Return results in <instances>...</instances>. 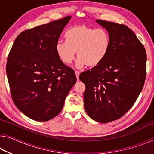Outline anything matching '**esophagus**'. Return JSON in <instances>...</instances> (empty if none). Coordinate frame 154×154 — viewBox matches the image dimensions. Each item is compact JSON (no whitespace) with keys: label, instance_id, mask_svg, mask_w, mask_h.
<instances>
[{"label":"esophagus","instance_id":"obj_1","mask_svg":"<svg viewBox=\"0 0 154 154\" xmlns=\"http://www.w3.org/2000/svg\"><path fill=\"white\" fill-rule=\"evenodd\" d=\"M75 75H76V77H77V80H78V79H79V76L80 72H79V71H75Z\"/></svg>","mask_w":154,"mask_h":154}]
</instances>
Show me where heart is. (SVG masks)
I'll use <instances>...</instances> for the list:
<instances>
[{
	"instance_id": "b5f03b06",
	"label": "heart",
	"mask_w": 154,
	"mask_h": 154,
	"mask_svg": "<svg viewBox=\"0 0 154 154\" xmlns=\"http://www.w3.org/2000/svg\"><path fill=\"white\" fill-rule=\"evenodd\" d=\"M65 38L66 41H58L56 44L57 56L64 64H71L77 51V68L98 66L106 58L110 48V36L103 28L75 25L67 30Z\"/></svg>"
}]
</instances>
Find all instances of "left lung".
Listing matches in <instances>:
<instances>
[{
	"mask_svg": "<svg viewBox=\"0 0 154 154\" xmlns=\"http://www.w3.org/2000/svg\"><path fill=\"white\" fill-rule=\"evenodd\" d=\"M111 38L105 60L79 75L87 114L100 123L120 118L132 107L144 85L145 49L131 29L123 24L97 20Z\"/></svg>",
	"mask_w": 154,
	"mask_h": 154,
	"instance_id": "8db88e82",
	"label": "left lung"
}]
</instances>
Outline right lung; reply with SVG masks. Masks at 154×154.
I'll list each match as a JSON object with an SVG mask.
<instances>
[{"label": "right lung", "mask_w": 154, "mask_h": 154, "mask_svg": "<svg viewBox=\"0 0 154 154\" xmlns=\"http://www.w3.org/2000/svg\"><path fill=\"white\" fill-rule=\"evenodd\" d=\"M71 16L21 32L15 38L6 66L13 100L35 121L54 118L76 83L75 72L60 61L56 43Z\"/></svg>", "instance_id": "obj_1"}]
</instances>
